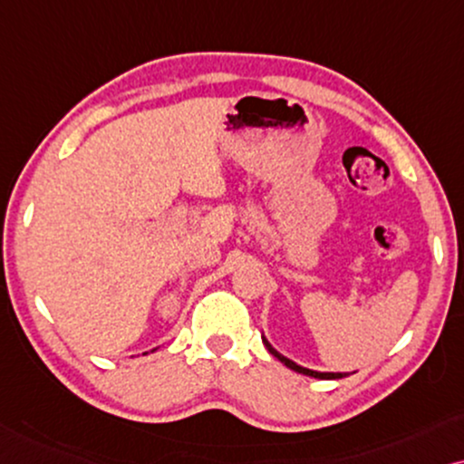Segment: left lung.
<instances>
[{
    "label": "left lung",
    "instance_id": "8db88e82",
    "mask_svg": "<svg viewBox=\"0 0 464 464\" xmlns=\"http://www.w3.org/2000/svg\"><path fill=\"white\" fill-rule=\"evenodd\" d=\"M265 342V345H267V350L271 352V354H274L277 361L280 362H284V365H286L288 369H293V372H296V373H304V375H310V378H318V380H339V378H343L345 373H320V372H312V369H305V367H299L296 365V362H293V361H288L286 356H282L280 352H276L274 348H271V345L267 343V339H263Z\"/></svg>",
    "mask_w": 464,
    "mask_h": 464
}]
</instances>
